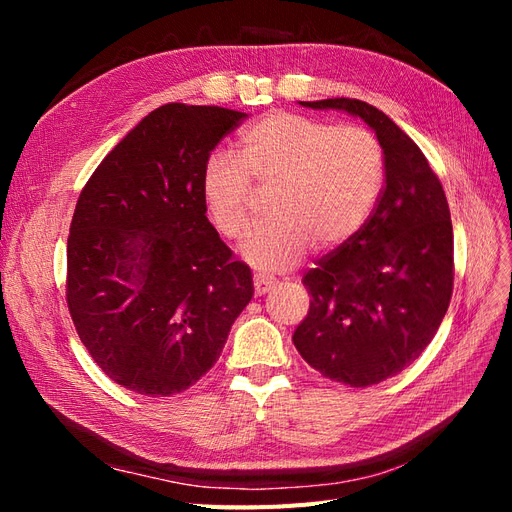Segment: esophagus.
Instances as JSON below:
<instances>
[{
	"instance_id": "34e87169",
	"label": "esophagus",
	"mask_w": 512,
	"mask_h": 512,
	"mask_svg": "<svg viewBox=\"0 0 512 512\" xmlns=\"http://www.w3.org/2000/svg\"><path fill=\"white\" fill-rule=\"evenodd\" d=\"M273 284H275V282H273V277L256 273V275H254V292H256V297H260V294L269 292V290L273 288Z\"/></svg>"
}]
</instances>
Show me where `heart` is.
<instances>
[{
	"label": "heart",
	"mask_w": 512,
	"mask_h": 512,
	"mask_svg": "<svg viewBox=\"0 0 512 512\" xmlns=\"http://www.w3.org/2000/svg\"><path fill=\"white\" fill-rule=\"evenodd\" d=\"M384 181V153L363 126L275 111L247 126L239 153L213 156L200 181L215 230L245 237L258 192H269L273 218L243 245L252 265L288 269L309 252L348 243L374 211Z\"/></svg>",
	"instance_id": "b5f03b06"
}]
</instances>
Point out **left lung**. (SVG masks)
I'll return each instance as SVG.
<instances>
[{"label":"left lung","instance_id":"obj_1","mask_svg":"<svg viewBox=\"0 0 512 512\" xmlns=\"http://www.w3.org/2000/svg\"><path fill=\"white\" fill-rule=\"evenodd\" d=\"M359 115L384 153V188L365 226L303 275L309 312L292 335L324 378L365 389L399 374L436 335L453 294V224L425 153L376 106L301 102Z\"/></svg>","mask_w":512,"mask_h":512}]
</instances>
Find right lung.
Returning a JSON list of instances; mask_svg holds the SVG:
<instances>
[{
  "mask_svg": "<svg viewBox=\"0 0 512 512\" xmlns=\"http://www.w3.org/2000/svg\"><path fill=\"white\" fill-rule=\"evenodd\" d=\"M164 104L100 162L68 235L66 303L91 359L123 389L183 393L220 359L252 271L207 220L211 151L245 119Z\"/></svg>",
  "mask_w": 512,
  "mask_h": 512,
  "instance_id": "right-lung-1",
  "label": "right lung"
}]
</instances>
